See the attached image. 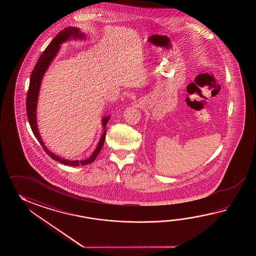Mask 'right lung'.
<instances>
[{
	"label": "right lung",
	"mask_w": 256,
	"mask_h": 256,
	"mask_svg": "<svg viewBox=\"0 0 256 256\" xmlns=\"http://www.w3.org/2000/svg\"><path fill=\"white\" fill-rule=\"evenodd\" d=\"M70 36H75V38H83L84 34L80 33V30L75 28H66L60 31L58 34L54 38L52 42L49 44L48 48L44 50L43 54L40 56L39 60H38L34 68L33 71L31 73L30 76V83H29V88H28V96H26V114H28V122L31 126V129L33 130V134L38 140L41 146L43 147L44 152L48 154L50 158L54 159L56 161H58L60 163L64 164L66 166H84L88 164L92 163L97 158L98 152H100L102 148L104 146V140H105V136H106V126L108 124V120H110V117H106L102 120L104 124V130L102 136L100 140L98 142V146L95 149V151L92 154V156L87 160H82V161H70L64 158H60L56 156H54L53 152H50L42 142L41 137L39 136L38 129L36 126V102H38V97L39 88L41 84V80L43 78L44 73L48 68L49 64L53 60L54 56L58 53L60 49V44L64 42L66 39L70 38Z\"/></svg>",
	"instance_id": "1"
}]
</instances>
